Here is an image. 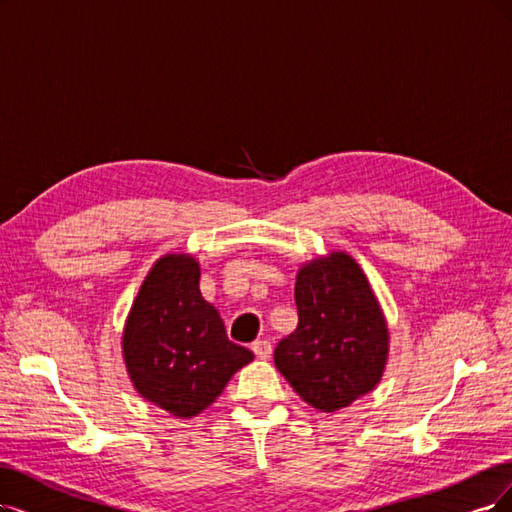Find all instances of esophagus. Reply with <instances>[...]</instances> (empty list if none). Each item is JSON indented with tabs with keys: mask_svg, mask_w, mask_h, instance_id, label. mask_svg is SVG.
I'll list each match as a JSON object with an SVG mask.
<instances>
[{
	"mask_svg": "<svg viewBox=\"0 0 512 512\" xmlns=\"http://www.w3.org/2000/svg\"><path fill=\"white\" fill-rule=\"evenodd\" d=\"M253 352L257 358H270L272 344L268 342V339H257V342L253 344Z\"/></svg>",
	"mask_w": 512,
	"mask_h": 512,
	"instance_id": "34e87169",
	"label": "esophagus"
}]
</instances>
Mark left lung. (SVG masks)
Instances as JSON below:
<instances>
[{
    "label": "left lung",
    "instance_id": "8db88e82",
    "mask_svg": "<svg viewBox=\"0 0 512 512\" xmlns=\"http://www.w3.org/2000/svg\"><path fill=\"white\" fill-rule=\"evenodd\" d=\"M297 329L282 337L274 365L320 411L348 407L384 373L388 329L369 282L346 253L304 266L295 282Z\"/></svg>",
    "mask_w": 512,
    "mask_h": 512
}]
</instances>
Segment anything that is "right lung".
Listing matches in <instances>:
<instances>
[{"instance_id":"1","label":"right lung","mask_w":512,"mask_h":512,"mask_svg":"<svg viewBox=\"0 0 512 512\" xmlns=\"http://www.w3.org/2000/svg\"><path fill=\"white\" fill-rule=\"evenodd\" d=\"M194 257L166 255L147 274L124 331L135 388L177 418L211 405L253 352L227 337L223 318L200 295Z\"/></svg>"}]
</instances>
